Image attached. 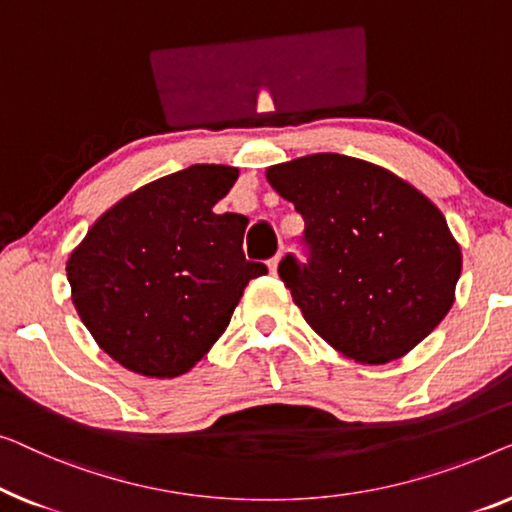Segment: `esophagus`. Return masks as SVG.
<instances>
[{"mask_svg":"<svg viewBox=\"0 0 512 512\" xmlns=\"http://www.w3.org/2000/svg\"><path fill=\"white\" fill-rule=\"evenodd\" d=\"M278 264H280V255L269 259V271H271V273H278Z\"/></svg>","mask_w":512,"mask_h":512,"instance_id":"obj_1","label":"esophagus"}]
</instances>
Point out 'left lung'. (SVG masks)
I'll return each mask as SVG.
<instances>
[{
	"label": "left lung",
	"mask_w": 512,
	"mask_h": 512,
	"mask_svg": "<svg viewBox=\"0 0 512 512\" xmlns=\"http://www.w3.org/2000/svg\"><path fill=\"white\" fill-rule=\"evenodd\" d=\"M266 181L306 222L308 264L278 266L318 336L359 364L401 359L455 304L462 248L417 187L378 164L315 153Z\"/></svg>",
	"instance_id": "left-lung-1"
}]
</instances>
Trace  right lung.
<instances>
[{"label": "right lung", "instance_id": "obj_1", "mask_svg": "<svg viewBox=\"0 0 512 512\" xmlns=\"http://www.w3.org/2000/svg\"><path fill=\"white\" fill-rule=\"evenodd\" d=\"M239 169L192 164L113 204L67 259L78 318L99 348L148 378L183 376L225 334L250 280L248 220L213 213Z\"/></svg>", "mask_w": 512, "mask_h": 512}]
</instances>
